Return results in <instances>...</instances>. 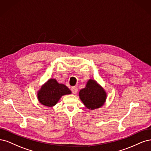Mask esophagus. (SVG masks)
<instances>
[{
    "label": "esophagus",
    "instance_id": "34e87169",
    "mask_svg": "<svg viewBox=\"0 0 151 151\" xmlns=\"http://www.w3.org/2000/svg\"><path fill=\"white\" fill-rule=\"evenodd\" d=\"M71 91H72V93H73V94H76L77 92H78V88H77V87H76V86H73L72 88H71Z\"/></svg>",
    "mask_w": 151,
    "mask_h": 151
}]
</instances>
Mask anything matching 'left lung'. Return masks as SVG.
<instances>
[{
  "label": "left lung",
  "mask_w": 151,
  "mask_h": 151,
  "mask_svg": "<svg viewBox=\"0 0 151 151\" xmlns=\"http://www.w3.org/2000/svg\"><path fill=\"white\" fill-rule=\"evenodd\" d=\"M79 96L86 107L92 110L100 108L105 104L107 94L95 80L90 79L85 88L79 91Z\"/></svg>",
  "instance_id": "1"
}]
</instances>
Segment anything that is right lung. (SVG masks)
Here are the masks:
<instances>
[{
  "instance_id": "add662e5",
  "label": "right lung",
  "mask_w": 151,
  "mask_h": 151,
  "mask_svg": "<svg viewBox=\"0 0 151 151\" xmlns=\"http://www.w3.org/2000/svg\"><path fill=\"white\" fill-rule=\"evenodd\" d=\"M71 93V90L55 78H50L37 92V98L42 105L52 107L58 104L61 96Z\"/></svg>"
}]
</instances>
